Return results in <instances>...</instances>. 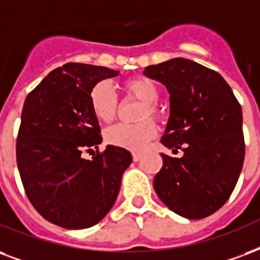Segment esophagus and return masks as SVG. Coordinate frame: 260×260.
<instances>
[{"label": "esophagus", "mask_w": 260, "mask_h": 260, "mask_svg": "<svg viewBox=\"0 0 260 260\" xmlns=\"http://www.w3.org/2000/svg\"><path fill=\"white\" fill-rule=\"evenodd\" d=\"M140 158H142V154H140V152H132V159H134L135 162L140 161Z\"/></svg>", "instance_id": "esophagus-1"}]
</instances>
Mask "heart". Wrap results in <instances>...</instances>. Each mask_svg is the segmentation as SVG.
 I'll list each match as a JSON object with an SVG mask.
<instances>
[{
    "instance_id": "1",
    "label": "heart",
    "mask_w": 260,
    "mask_h": 260,
    "mask_svg": "<svg viewBox=\"0 0 260 260\" xmlns=\"http://www.w3.org/2000/svg\"><path fill=\"white\" fill-rule=\"evenodd\" d=\"M121 90L126 98L138 99L142 102V108L138 113V124H118L106 131L105 140L110 146L125 148L131 151H139L156 136V126L151 118H161V109L158 106L159 87L151 79L144 76L131 77L124 80ZM90 108L98 121L110 124L116 118L118 112V99L106 82L95 83L91 87Z\"/></svg>"
}]
</instances>
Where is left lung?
<instances>
[{"instance_id": "8db88e82", "label": "left lung", "mask_w": 260, "mask_h": 260, "mask_svg": "<svg viewBox=\"0 0 260 260\" xmlns=\"http://www.w3.org/2000/svg\"><path fill=\"white\" fill-rule=\"evenodd\" d=\"M143 73L170 94L162 144L184 151L181 158L162 154L164 165L152 183L156 195L181 217H209L231 198L243 168L240 104L219 73L191 59H169Z\"/></svg>"}]
</instances>
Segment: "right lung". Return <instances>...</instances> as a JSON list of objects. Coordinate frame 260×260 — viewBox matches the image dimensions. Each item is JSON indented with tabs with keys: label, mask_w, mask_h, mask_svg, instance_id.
<instances>
[{
	"label": "right lung",
	"mask_w": 260,
	"mask_h": 260,
	"mask_svg": "<svg viewBox=\"0 0 260 260\" xmlns=\"http://www.w3.org/2000/svg\"><path fill=\"white\" fill-rule=\"evenodd\" d=\"M117 71L69 62L55 68L24 101L16 161L25 195L49 222L65 229L94 226L112 209L132 155L98 148L101 126L91 112V87Z\"/></svg>",
	"instance_id": "obj_1"
}]
</instances>
